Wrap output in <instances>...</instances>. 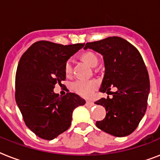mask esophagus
I'll return each instance as SVG.
<instances>
[{"mask_svg": "<svg viewBox=\"0 0 160 160\" xmlns=\"http://www.w3.org/2000/svg\"><path fill=\"white\" fill-rule=\"evenodd\" d=\"M85 106L87 108H91V107L94 106V103L90 102V101H86L85 102Z\"/></svg>", "mask_w": 160, "mask_h": 160, "instance_id": "obj_1", "label": "esophagus"}]
</instances>
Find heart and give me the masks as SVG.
I'll return each instance as SVG.
<instances>
[{
	"instance_id": "obj_1",
	"label": "heart",
	"mask_w": 160,
	"mask_h": 160,
	"mask_svg": "<svg viewBox=\"0 0 160 160\" xmlns=\"http://www.w3.org/2000/svg\"><path fill=\"white\" fill-rule=\"evenodd\" d=\"M81 58L86 64H88L91 67H95L99 63V59L97 56L90 51L83 53ZM64 70L66 75H70L71 74V71H72V60L71 59H69L65 61ZM97 87L98 82L95 80H77L72 84L73 90L75 93H77L79 95L85 98L92 96Z\"/></svg>"
}]
</instances>
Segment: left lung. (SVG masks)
Returning a JSON list of instances; mask_svg holds the SVG:
<instances>
[{
  "instance_id": "1",
  "label": "left lung",
  "mask_w": 160,
  "mask_h": 160,
  "mask_svg": "<svg viewBox=\"0 0 160 160\" xmlns=\"http://www.w3.org/2000/svg\"><path fill=\"white\" fill-rule=\"evenodd\" d=\"M85 50L91 49L101 54L105 64V75L100 92L113 97L100 99L96 105L107 111L96 126L116 137H124L134 132L144 117L149 94V79L141 55L126 40L113 36L86 43ZM117 88L115 92L110 87Z\"/></svg>"
}]
</instances>
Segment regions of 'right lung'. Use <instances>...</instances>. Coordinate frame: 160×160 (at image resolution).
Returning <instances> with one entry per match:
<instances>
[{"mask_svg": "<svg viewBox=\"0 0 160 160\" xmlns=\"http://www.w3.org/2000/svg\"><path fill=\"white\" fill-rule=\"evenodd\" d=\"M84 46L37 41L19 60L16 104L26 126L41 139L51 140L67 130L74 109L85 104V100L75 93L60 96L54 92L55 84L65 80V61Z\"/></svg>", "mask_w": 160, "mask_h": 160, "instance_id": "obj_1", "label": "right lung"}]
</instances>
